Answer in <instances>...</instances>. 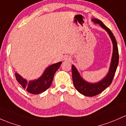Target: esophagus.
Listing matches in <instances>:
<instances>
[{
	"label": "esophagus",
	"instance_id": "obj_1",
	"mask_svg": "<svg viewBox=\"0 0 126 126\" xmlns=\"http://www.w3.org/2000/svg\"><path fill=\"white\" fill-rule=\"evenodd\" d=\"M64 60H66V61H69V60H70V59H69V58L67 57V58H66L65 59H64Z\"/></svg>",
	"mask_w": 126,
	"mask_h": 126
}]
</instances>
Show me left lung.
Segmentation results:
<instances>
[{
	"label": "left lung",
	"mask_w": 126,
	"mask_h": 126,
	"mask_svg": "<svg viewBox=\"0 0 126 126\" xmlns=\"http://www.w3.org/2000/svg\"><path fill=\"white\" fill-rule=\"evenodd\" d=\"M92 21L94 23L100 25L102 28L104 29L108 33L113 44V52L108 73L102 80L96 83H89L84 80L80 75L77 69L74 64L72 65V80L74 87L77 90L78 92L87 96H95L101 93L105 89L109 86L113 79L119 61L117 43L113 33L100 20L97 18H92Z\"/></svg>",
	"instance_id": "8db88e82"
}]
</instances>
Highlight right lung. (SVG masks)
I'll list each match as a JSON object with an SVG mask.
<instances>
[{
	"label": "right lung",
	"mask_w": 126,
	"mask_h": 126,
	"mask_svg": "<svg viewBox=\"0 0 126 126\" xmlns=\"http://www.w3.org/2000/svg\"><path fill=\"white\" fill-rule=\"evenodd\" d=\"M62 62L54 63L46 68L43 74L34 80L28 81L17 72H15L16 78L20 84L28 92L32 94H39L46 91L51 86L54 74L60 66Z\"/></svg>",
	"instance_id": "right-lung-1"
}]
</instances>
